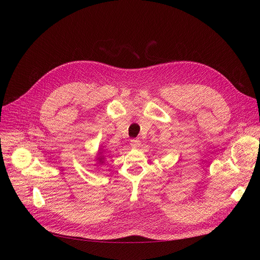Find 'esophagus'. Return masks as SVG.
I'll list each match as a JSON object with an SVG mask.
<instances>
[{"instance_id": "1", "label": "esophagus", "mask_w": 260, "mask_h": 260, "mask_svg": "<svg viewBox=\"0 0 260 260\" xmlns=\"http://www.w3.org/2000/svg\"><path fill=\"white\" fill-rule=\"evenodd\" d=\"M130 144H131V146L133 148H137V147H139L141 145V141L139 139H132L130 141Z\"/></svg>"}]
</instances>
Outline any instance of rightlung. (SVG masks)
<instances>
[{"label":"right lung","mask_w":260,"mask_h":260,"mask_svg":"<svg viewBox=\"0 0 260 260\" xmlns=\"http://www.w3.org/2000/svg\"><path fill=\"white\" fill-rule=\"evenodd\" d=\"M102 159H103V158H102V157H99V160H100V162H103V161H102Z\"/></svg>","instance_id":"right-lung-1"}]
</instances>
